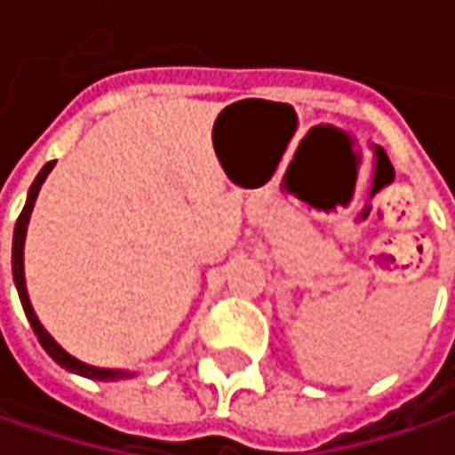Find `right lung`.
Listing matches in <instances>:
<instances>
[{"label":"right lung","mask_w":455,"mask_h":455,"mask_svg":"<svg viewBox=\"0 0 455 455\" xmlns=\"http://www.w3.org/2000/svg\"><path fill=\"white\" fill-rule=\"evenodd\" d=\"M52 165H55V161H50V164L44 165L40 173H37V179H35L32 188H29L27 204H24L20 219H17V227H14V243H12V272H14V284H17V291H20V299H22L27 320H29V324H32V330H35V335H37V339H40V345L47 350V355L55 360L57 365H62L65 370H72V372H77V375L92 378V380H113V378H118V375H128V372L92 368V365H85V363H80V360H75L72 355L65 353V350L57 345L55 339L50 337V332L42 327L40 320H37V315H35V309H32V305H29V297H27V287H24V264H22L24 234H27V224H29V213H32V206H35V198H37V194H40L42 180L47 179V173L52 171Z\"/></svg>","instance_id":"1"}]
</instances>
